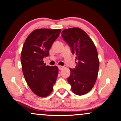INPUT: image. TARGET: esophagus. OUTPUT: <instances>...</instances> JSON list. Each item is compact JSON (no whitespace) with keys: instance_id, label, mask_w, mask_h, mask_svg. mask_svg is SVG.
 <instances>
[{"instance_id":"obj_1","label":"esophagus","mask_w":121,"mask_h":121,"mask_svg":"<svg viewBox=\"0 0 121 121\" xmlns=\"http://www.w3.org/2000/svg\"><path fill=\"white\" fill-rule=\"evenodd\" d=\"M58 67H59V69L60 70H61L62 69L64 68V67L62 66H58Z\"/></svg>"}]
</instances>
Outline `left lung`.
<instances>
[{
	"instance_id": "left-lung-1",
	"label": "left lung",
	"mask_w": 121,
	"mask_h": 121,
	"mask_svg": "<svg viewBox=\"0 0 121 121\" xmlns=\"http://www.w3.org/2000/svg\"><path fill=\"white\" fill-rule=\"evenodd\" d=\"M61 36L78 61L75 69H70L71 74L67 81L75 94H86L94 86L99 72V60L96 46L89 36L80 28L64 29Z\"/></svg>"
}]
</instances>
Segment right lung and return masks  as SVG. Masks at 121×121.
<instances>
[{
  "instance_id": "1",
  "label": "right lung",
  "mask_w": 121,
  "mask_h": 121,
  "mask_svg": "<svg viewBox=\"0 0 121 121\" xmlns=\"http://www.w3.org/2000/svg\"><path fill=\"white\" fill-rule=\"evenodd\" d=\"M61 29H39L27 37L21 53L24 76L31 91L40 97L52 91L58 75L57 66H46L43 59L49 55V50L59 36Z\"/></svg>"
}]
</instances>
